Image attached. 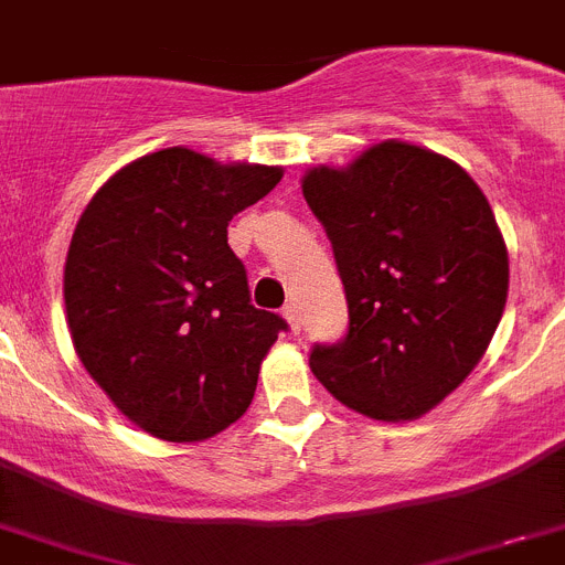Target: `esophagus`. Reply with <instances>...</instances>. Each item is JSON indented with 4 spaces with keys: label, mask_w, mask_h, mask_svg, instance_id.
Listing matches in <instances>:
<instances>
[{
    "label": "esophagus",
    "mask_w": 565,
    "mask_h": 565,
    "mask_svg": "<svg viewBox=\"0 0 565 565\" xmlns=\"http://www.w3.org/2000/svg\"><path fill=\"white\" fill-rule=\"evenodd\" d=\"M282 317L288 320V326H291L294 334L302 329V317H300V311H297V306H294V302H288V306L282 308Z\"/></svg>",
    "instance_id": "obj_1"
}]
</instances>
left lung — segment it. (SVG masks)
<instances>
[{
	"instance_id": "1",
	"label": "left lung",
	"mask_w": 565,
	"mask_h": 565,
	"mask_svg": "<svg viewBox=\"0 0 565 565\" xmlns=\"http://www.w3.org/2000/svg\"><path fill=\"white\" fill-rule=\"evenodd\" d=\"M302 194L349 302V329L315 342L311 371L374 420L420 417L469 377L503 317L509 254L489 200L457 162L406 142L315 168Z\"/></svg>"
}]
</instances>
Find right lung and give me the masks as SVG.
<instances>
[{
    "label": "right lung",
    "instance_id": "add662e5",
    "mask_svg": "<svg viewBox=\"0 0 565 565\" xmlns=\"http://www.w3.org/2000/svg\"><path fill=\"white\" fill-rule=\"evenodd\" d=\"M282 171L216 166L166 148L114 173L76 223L65 308L76 354L139 428L205 440L254 399L263 356L288 322L250 306L228 223Z\"/></svg>",
    "mask_w": 565,
    "mask_h": 565
}]
</instances>
